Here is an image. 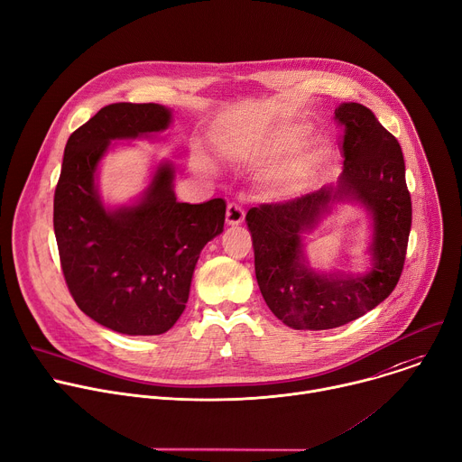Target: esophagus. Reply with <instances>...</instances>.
Here are the masks:
<instances>
[{
	"mask_svg": "<svg viewBox=\"0 0 462 462\" xmlns=\"http://www.w3.org/2000/svg\"><path fill=\"white\" fill-rule=\"evenodd\" d=\"M243 221H245L243 208L236 202H230L226 206V225L228 226H239V225H243Z\"/></svg>",
	"mask_w": 462,
	"mask_h": 462,
	"instance_id": "obj_1",
	"label": "esophagus"
}]
</instances>
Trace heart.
Masks as SVG:
<instances>
[{
  "instance_id": "1",
  "label": "heart",
  "mask_w": 462,
  "mask_h": 462,
  "mask_svg": "<svg viewBox=\"0 0 462 462\" xmlns=\"http://www.w3.org/2000/svg\"><path fill=\"white\" fill-rule=\"evenodd\" d=\"M308 134H310L308 127H291V129L282 131L276 136L274 152L282 156V154L295 151L297 147H300L306 142ZM324 156H326V149L322 145H313V147L306 149L304 152H300L299 156L289 160L287 163H283L280 170H276L273 173V177L269 179L271 193L276 199H295V197L302 195L311 186L313 177H315ZM195 162L200 170L214 171V163L209 162L208 156H204L202 152H197Z\"/></svg>"
}]
</instances>
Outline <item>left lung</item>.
Here are the masks:
<instances>
[{"instance_id": "left-lung-1", "label": "left lung", "mask_w": 462, "mask_h": 462, "mask_svg": "<svg viewBox=\"0 0 462 462\" xmlns=\"http://www.w3.org/2000/svg\"><path fill=\"white\" fill-rule=\"evenodd\" d=\"M335 119L345 125L337 184L246 214L260 291L269 310L292 329H331L363 317L391 295L405 262L411 197L402 147L359 103H341ZM341 203L363 207L371 219L367 267L319 272L309 263L305 236Z\"/></svg>"}]
</instances>
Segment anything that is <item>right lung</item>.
Masks as SVG:
<instances>
[{
  "mask_svg": "<svg viewBox=\"0 0 462 462\" xmlns=\"http://www.w3.org/2000/svg\"><path fill=\"white\" fill-rule=\"evenodd\" d=\"M173 110L114 103L68 140L55 189L53 226L62 273L80 311L123 335H160L186 310L200 250L223 232L226 204L179 202L175 165L158 160L140 195L105 202L101 162L117 143L154 140Z\"/></svg>",
  "mask_w": 462,
  "mask_h": 462,
  "instance_id": "1",
  "label": "right lung"
}]
</instances>
